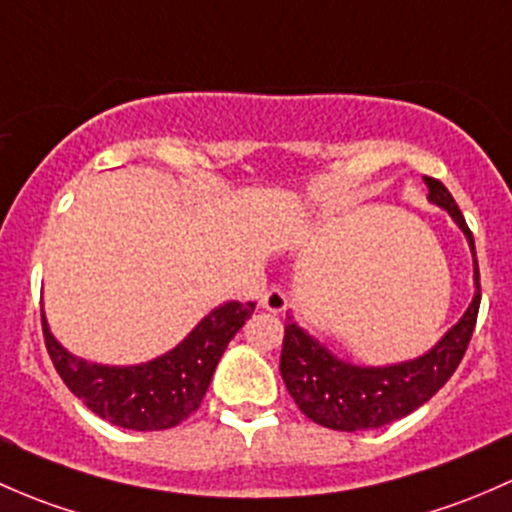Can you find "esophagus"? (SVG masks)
<instances>
[{"label": "esophagus", "instance_id": "esophagus-1", "mask_svg": "<svg viewBox=\"0 0 512 512\" xmlns=\"http://www.w3.org/2000/svg\"><path fill=\"white\" fill-rule=\"evenodd\" d=\"M261 308L268 310V313H283L288 308V295L281 288H268L261 295Z\"/></svg>", "mask_w": 512, "mask_h": 512}]
</instances>
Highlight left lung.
<instances>
[{"label": "left lung", "instance_id": "obj_1", "mask_svg": "<svg viewBox=\"0 0 512 512\" xmlns=\"http://www.w3.org/2000/svg\"><path fill=\"white\" fill-rule=\"evenodd\" d=\"M424 184L429 187V202L446 209L468 241L473 254V286H476L471 305L429 352L414 360L382 367H362L340 360L323 342L288 318L281 352V377L300 412L315 424L335 431L379 429L392 424L429 402L449 382L458 362L466 355L481 305L476 244L449 189L434 177H424Z\"/></svg>", "mask_w": 512, "mask_h": 512}]
</instances>
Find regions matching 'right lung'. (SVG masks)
Segmentation results:
<instances>
[{
    "instance_id": "add662e5",
    "label": "right lung",
    "mask_w": 512,
    "mask_h": 512,
    "mask_svg": "<svg viewBox=\"0 0 512 512\" xmlns=\"http://www.w3.org/2000/svg\"><path fill=\"white\" fill-rule=\"evenodd\" d=\"M256 303H229L199 320L177 347L140 365H98L71 355L41 313L46 350L66 387L100 419L133 431H162L182 424L207 394L231 337L251 318Z\"/></svg>"
}]
</instances>
